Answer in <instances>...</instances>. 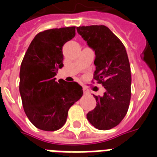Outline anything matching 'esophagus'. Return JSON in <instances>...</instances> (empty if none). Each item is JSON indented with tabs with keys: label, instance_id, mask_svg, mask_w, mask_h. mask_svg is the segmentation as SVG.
<instances>
[{
	"label": "esophagus",
	"instance_id": "esophagus-1",
	"mask_svg": "<svg viewBox=\"0 0 157 157\" xmlns=\"http://www.w3.org/2000/svg\"><path fill=\"white\" fill-rule=\"evenodd\" d=\"M83 91L85 94H89V90L87 89V87H85V86H83Z\"/></svg>",
	"mask_w": 157,
	"mask_h": 157
}]
</instances>
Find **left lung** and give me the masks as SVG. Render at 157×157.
<instances>
[{
	"mask_svg": "<svg viewBox=\"0 0 157 157\" xmlns=\"http://www.w3.org/2000/svg\"><path fill=\"white\" fill-rule=\"evenodd\" d=\"M76 30L95 52L94 81L105 89L102 97L94 95L96 107L87 119L99 130H109L127 114L132 96V76L127 51L120 39L107 26H78Z\"/></svg>",
	"mask_w": 157,
	"mask_h": 157,
	"instance_id": "obj_1",
	"label": "left lung"
}]
</instances>
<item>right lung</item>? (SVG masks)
Returning a JSON list of instances; mask_svg holds the SVG:
<instances>
[{
    "instance_id": "right-lung-1",
    "label": "right lung",
    "mask_w": 157,
    "mask_h": 157,
    "mask_svg": "<svg viewBox=\"0 0 157 157\" xmlns=\"http://www.w3.org/2000/svg\"><path fill=\"white\" fill-rule=\"evenodd\" d=\"M76 26L56 28L39 32L25 52L20 68L19 91L24 111L34 127L54 132L66 123L69 108L81 98L78 83L56 81L63 67L62 49L73 39Z\"/></svg>"
}]
</instances>
